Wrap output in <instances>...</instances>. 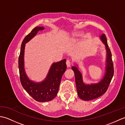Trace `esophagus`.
<instances>
[{
  "mask_svg": "<svg viewBox=\"0 0 125 125\" xmlns=\"http://www.w3.org/2000/svg\"><path fill=\"white\" fill-rule=\"evenodd\" d=\"M66 64H67V65L68 67H70V64H71L70 60L68 59L67 60V62H66Z\"/></svg>",
  "mask_w": 125,
  "mask_h": 125,
  "instance_id": "34e87169",
  "label": "esophagus"
}]
</instances>
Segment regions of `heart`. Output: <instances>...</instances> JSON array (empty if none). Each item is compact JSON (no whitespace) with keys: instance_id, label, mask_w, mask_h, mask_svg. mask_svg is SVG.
I'll use <instances>...</instances> for the list:
<instances>
[{"instance_id":"heart-1","label":"heart","mask_w":125,"mask_h":125,"mask_svg":"<svg viewBox=\"0 0 125 125\" xmlns=\"http://www.w3.org/2000/svg\"><path fill=\"white\" fill-rule=\"evenodd\" d=\"M73 35H74V36H76V35H77V34H74Z\"/></svg>"}]
</instances>
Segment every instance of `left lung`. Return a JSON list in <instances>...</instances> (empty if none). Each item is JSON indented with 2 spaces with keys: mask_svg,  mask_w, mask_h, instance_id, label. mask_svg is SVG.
I'll list each match as a JSON object with an SVG mask.
<instances>
[{
  "mask_svg": "<svg viewBox=\"0 0 125 125\" xmlns=\"http://www.w3.org/2000/svg\"><path fill=\"white\" fill-rule=\"evenodd\" d=\"M101 40L105 44L106 50L105 73L103 78L97 83L86 84L83 81L82 75L78 70V66H73L71 68L74 71L77 91L78 97L83 100H91L99 97L107 91L112 80L114 74V68L112 60V54L108 47L107 39L105 34L100 36Z\"/></svg>",
  "mask_w": 125,
  "mask_h": 125,
  "instance_id": "left-lung-1",
  "label": "left lung"
}]
</instances>
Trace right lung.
Segmentation results:
<instances>
[{"label": "right lung", "instance_id": "obj_1", "mask_svg": "<svg viewBox=\"0 0 125 125\" xmlns=\"http://www.w3.org/2000/svg\"><path fill=\"white\" fill-rule=\"evenodd\" d=\"M43 27H36L26 36L22 42L19 57V69L20 82L22 87L34 99L39 102H49L56 96L61 78L67 69L66 60L52 63L47 77L41 82H34L28 78L24 68L25 44L30 41L39 31L43 30Z\"/></svg>", "mask_w": 125, "mask_h": 125}]
</instances>
